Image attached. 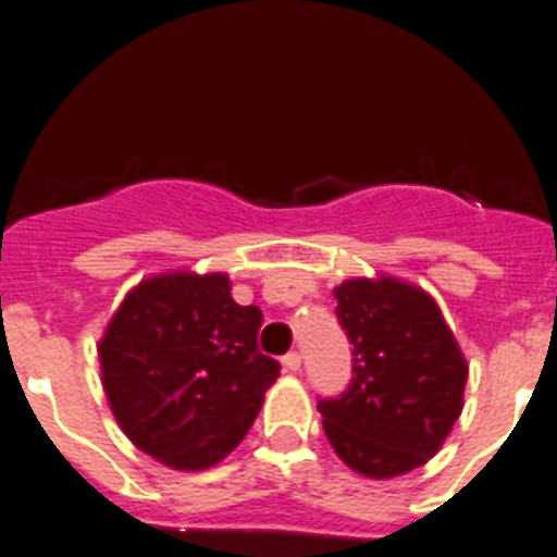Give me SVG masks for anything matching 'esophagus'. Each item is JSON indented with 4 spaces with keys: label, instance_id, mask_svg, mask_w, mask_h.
<instances>
[{
    "label": "esophagus",
    "instance_id": "esophagus-1",
    "mask_svg": "<svg viewBox=\"0 0 557 557\" xmlns=\"http://www.w3.org/2000/svg\"><path fill=\"white\" fill-rule=\"evenodd\" d=\"M284 368H287V371H298V368H301V354L298 351H289V354H284Z\"/></svg>",
    "mask_w": 557,
    "mask_h": 557
}]
</instances>
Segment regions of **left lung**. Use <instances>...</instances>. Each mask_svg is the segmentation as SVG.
<instances>
[{
    "instance_id": "1",
    "label": "left lung",
    "mask_w": 557,
    "mask_h": 557,
    "mask_svg": "<svg viewBox=\"0 0 557 557\" xmlns=\"http://www.w3.org/2000/svg\"><path fill=\"white\" fill-rule=\"evenodd\" d=\"M334 298L354 376L318 401L329 444L357 474H407L435 457L460 418L469 366L424 289L382 275L343 282Z\"/></svg>"
}]
</instances>
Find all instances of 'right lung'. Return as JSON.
Here are the masks:
<instances>
[{
    "instance_id": "right-lung-1",
    "label": "right lung",
    "mask_w": 557,
    "mask_h": 557,
    "mask_svg": "<svg viewBox=\"0 0 557 557\" xmlns=\"http://www.w3.org/2000/svg\"><path fill=\"white\" fill-rule=\"evenodd\" d=\"M262 309L223 273L152 275L125 295L100 346L116 424L170 469L200 471L248 435L282 366L256 346Z\"/></svg>"
}]
</instances>
